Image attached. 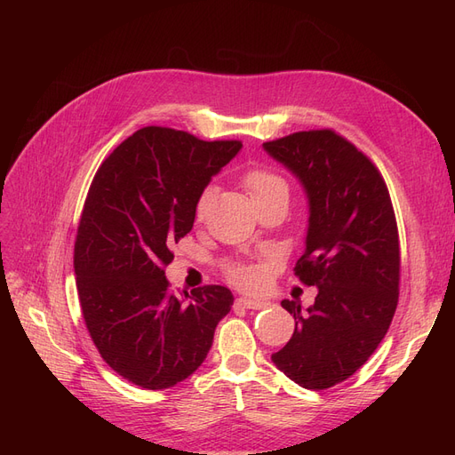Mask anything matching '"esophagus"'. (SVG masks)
<instances>
[{"label": "esophagus", "mask_w": 455, "mask_h": 455, "mask_svg": "<svg viewBox=\"0 0 455 455\" xmlns=\"http://www.w3.org/2000/svg\"><path fill=\"white\" fill-rule=\"evenodd\" d=\"M237 306L244 309H266L269 306V301L254 298H237Z\"/></svg>", "instance_id": "1"}]
</instances>
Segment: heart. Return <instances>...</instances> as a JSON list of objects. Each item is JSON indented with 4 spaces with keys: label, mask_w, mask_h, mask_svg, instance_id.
<instances>
[{
    "label": "heart",
    "mask_w": 455,
    "mask_h": 455,
    "mask_svg": "<svg viewBox=\"0 0 455 455\" xmlns=\"http://www.w3.org/2000/svg\"><path fill=\"white\" fill-rule=\"evenodd\" d=\"M244 188L246 191H249L251 199L254 201V204H259L264 203L275 196H281V194H286L288 188H286V182L283 180L281 176H277L271 171H266V169H252L244 174ZM209 196H211V189H204L201 197L197 199V206H196V212L197 216L203 214L204 206H206V201H209ZM228 275L229 277L239 283V284H254L258 281V271L252 269V267H246V266H241V264H233L228 267Z\"/></svg>",
    "instance_id": "heart-1"
}]
</instances>
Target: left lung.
Masks as SVG:
<instances>
[{"label":"left lung","instance_id":"left-lung-1","mask_svg":"<svg viewBox=\"0 0 455 455\" xmlns=\"http://www.w3.org/2000/svg\"><path fill=\"white\" fill-rule=\"evenodd\" d=\"M264 149L306 191V251L294 271L319 288L307 309L281 301L296 328L271 361L301 387L328 389L368 361L393 321L401 279L395 211L378 169L334 131L294 132Z\"/></svg>","mask_w":455,"mask_h":455}]
</instances>
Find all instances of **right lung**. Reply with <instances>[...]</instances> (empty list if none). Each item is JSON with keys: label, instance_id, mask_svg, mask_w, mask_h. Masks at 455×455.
Segmentation results:
<instances>
[{"label": "right lung", "instance_id": "add662e5", "mask_svg": "<svg viewBox=\"0 0 455 455\" xmlns=\"http://www.w3.org/2000/svg\"><path fill=\"white\" fill-rule=\"evenodd\" d=\"M241 148L144 127L92 178L74 249L79 304L108 366L144 389H169L194 374L233 306L220 284L176 298L164 267L194 228L204 188Z\"/></svg>", "mask_w": 455, "mask_h": 455}]
</instances>
